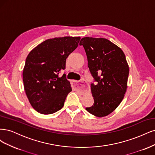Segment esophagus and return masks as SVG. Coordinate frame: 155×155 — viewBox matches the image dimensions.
<instances>
[{"mask_svg":"<svg viewBox=\"0 0 155 155\" xmlns=\"http://www.w3.org/2000/svg\"><path fill=\"white\" fill-rule=\"evenodd\" d=\"M72 82L74 87L77 89H82L86 86V83L84 80H82L81 81H72Z\"/></svg>","mask_w":155,"mask_h":155,"instance_id":"esophagus-1","label":"esophagus"}]
</instances>
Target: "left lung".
Returning <instances> with one entry per match:
<instances>
[{
    "label": "left lung",
    "mask_w": 155,
    "mask_h": 155,
    "mask_svg": "<svg viewBox=\"0 0 155 155\" xmlns=\"http://www.w3.org/2000/svg\"><path fill=\"white\" fill-rule=\"evenodd\" d=\"M87 58L88 67L97 84H91L94 104L86 110L104 117L121 103L127 87L129 69L122 49L104 38L84 37L80 42Z\"/></svg>",
    "instance_id": "left-lung-1"
}]
</instances>
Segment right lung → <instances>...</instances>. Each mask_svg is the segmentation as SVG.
Listing matches in <instances>:
<instances>
[{
  "label": "right lung",
  "instance_id": "add662e5",
  "mask_svg": "<svg viewBox=\"0 0 155 155\" xmlns=\"http://www.w3.org/2000/svg\"><path fill=\"white\" fill-rule=\"evenodd\" d=\"M80 37L49 38L29 52L23 69L24 87L29 103L43 114L58 111L72 91L66 74L58 73L66 68V61L75 49Z\"/></svg>",
  "mask_w": 155,
  "mask_h": 155
}]
</instances>
